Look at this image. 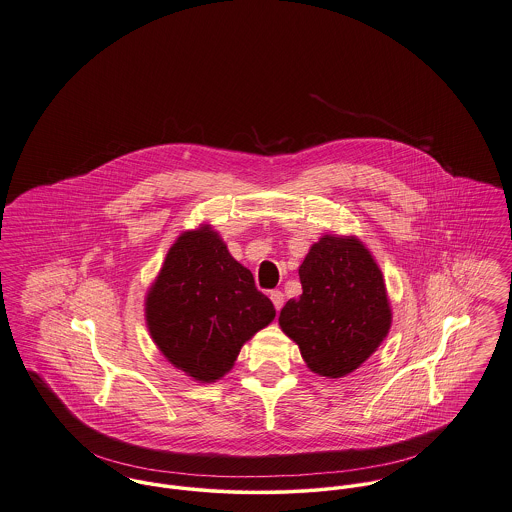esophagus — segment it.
Here are the masks:
<instances>
[{
  "label": "esophagus",
  "instance_id": "obj_1",
  "mask_svg": "<svg viewBox=\"0 0 512 512\" xmlns=\"http://www.w3.org/2000/svg\"><path fill=\"white\" fill-rule=\"evenodd\" d=\"M271 300H273V304H275V308L277 310H281L284 304V294L281 290H271Z\"/></svg>",
  "mask_w": 512,
  "mask_h": 512
}]
</instances>
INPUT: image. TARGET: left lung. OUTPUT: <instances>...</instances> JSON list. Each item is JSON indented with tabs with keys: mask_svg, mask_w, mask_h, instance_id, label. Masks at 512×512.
Instances as JSON below:
<instances>
[{
	"mask_svg": "<svg viewBox=\"0 0 512 512\" xmlns=\"http://www.w3.org/2000/svg\"><path fill=\"white\" fill-rule=\"evenodd\" d=\"M302 294L279 316L308 369L340 379L365 363L393 322L387 286L369 249L353 235H322L304 257Z\"/></svg>",
	"mask_w": 512,
	"mask_h": 512,
	"instance_id": "left-lung-1",
	"label": "left lung"
}]
</instances>
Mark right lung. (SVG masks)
<instances>
[{"mask_svg": "<svg viewBox=\"0 0 512 512\" xmlns=\"http://www.w3.org/2000/svg\"><path fill=\"white\" fill-rule=\"evenodd\" d=\"M145 318L176 369L214 383L233 367L243 343L273 322L275 306L218 231L200 226L172 243L147 292Z\"/></svg>", "mask_w": 512, "mask_h": 512, "instance_id": "right-lung-1", "label": "right lung"}]
</instances>
